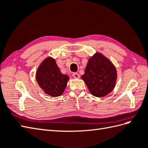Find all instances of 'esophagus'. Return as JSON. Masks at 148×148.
<instances>
[{
  "label": "esophagus",
  "instance_id": "esophagus-1",
  "mask_svg": "<svg viewBox=\"0 0 148 148\" xmlns=\"http://www.w3.org/2000/svg\"><path fill=\"white\" fill-rule=\"evenodd\" d=\"M72 76H73L74 78H75V79H79V74L77 73V72H75V73H73L72 74Z\"/></svg>",
  "mask_w": 148,
  "mask_h": 148
}]
</instances>
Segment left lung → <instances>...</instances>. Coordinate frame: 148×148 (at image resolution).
Masks as SVG:
<instances>
[{
  "label": "left lung",
  "instance_id": "left-lung-1",
  "mask_svg": "<svg viewBox=\"0 0 148 148\" xmlns=\"http://www.w3.org/2000/svg\"><path fill=\"white\" fill-rule=\"evenodd\" d=\"M115 65L102 53L96 52L88 59L82 79L92 95L103 97L114 90L117 81Z\"/></svg>",
  "mask_w": 148,
  "mask_h": 148
}]
</instances>
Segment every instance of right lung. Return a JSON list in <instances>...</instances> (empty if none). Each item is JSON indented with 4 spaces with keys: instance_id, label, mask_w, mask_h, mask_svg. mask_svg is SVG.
<instances>
[{
    "instance_id": "obj_1",
    "label": "right lung",
    "mask_w": 148,
    "mask_h": 148,
    "mask_svg": "<svg viewBox=\"0 0 148 148\" xmlns=\"http://www.w3.org/2000/svg\"><path fill=\"white\" fill-rule=\"evenodd\" d=\"M36 79L44 93L56 97L64 93L69 77L62 73L55 58L48 56L37 68Z\"/></svg>"
}]
</instances>
